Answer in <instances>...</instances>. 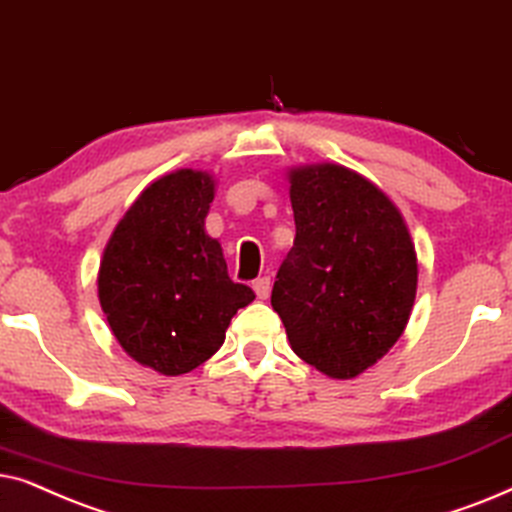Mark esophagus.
<instances>
[{
	"mask_svg": "<svg viewBox=\"0 0 512 512\" xmlns=\"http://www.w3.org/2000/svg\"><path fill=\"white\" fill-rule=\"evenodd\" d=\"M252 290H255V295L260 299H267L271 292V278L262 276V278H257V281H252Z\"/></svg>",
	"mask_w": 512,
	"mask_h": 512,
	"instance_id": "obj_1",
	"label": "esophagus"
}]
</instances>
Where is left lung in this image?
<instances>
[{
    "mask_svg": "<svg viewBox=\"0 0 512 512\" xmlns=\"http://www.w3.org/2000/svg\"><path fill=\"white\" fill-rule=\"evenodd\" d=\"M295 245L271 290L292 351L351 379L403 335L417 295V252L388 196L335 163L290 173Z\"/></svg>",
    "mask_w": 512,
    "mask_h": 512,
    "instance_id": "left-lung-1",
    "label": "left lung"
}]
</instances>
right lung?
<instances>
[{
  "label": "right lung",
  "instance_id": "1",
  "mask_svg": "<svg viewBox=\"0 0 512 512\" xmlns=\"http://www.w3.org/2000/svg\"><path fill=\"white\" fill-rule=\"evenodd\" d=\"M213 177L177 170L149 185L109 238L98 297L128 356L175 377L213 356L238 309L255 299L234 283L203 229Z\"/></svg>",
  "mask_w": 512,
  "mask_h": 512
}]
</instances>
